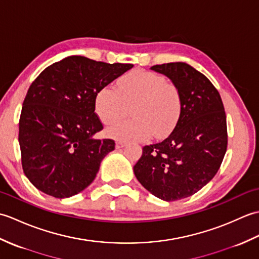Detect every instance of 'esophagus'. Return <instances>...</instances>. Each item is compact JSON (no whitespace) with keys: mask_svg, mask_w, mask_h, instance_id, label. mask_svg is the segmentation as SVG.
<instances>
[{"mask_svg":"<svg viewBox=\"0 0 259 259\" xmlns=\"http://www.w3.org/2000/svg\"><path fill=\"white\" fill-rule=\"evenodd\" d=\"M124 146H125V142L124 141H120V140L115 141V147H117V149H120V148H123Z\"/></svg>","mask_w":259,"mask_h":259,"instance_id":"34e87169","label":"esophagus"}]
</instances>
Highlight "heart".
I'll use <instances>...</instances> for the list:
<instances>
[{
	"instance_id": "1",
	"label": "heart",
	"mask_w": 259,
	"mask_h": 259,
	"mask_svg": "<svg viewBox=\"0 0 259 259\" xmlns=\"http://www.w3.org/2000/svg\"><path fill=\"white\" fill-rule=\"evenodd\" d=\"M132 108L133 119L118 121ZM96 110L103 123L110 124L107 135L120 141L146 140L167 136L177 123L181 111V93L163 75L134 71L117 82V90L104 87L98 92Z\"/></svg>"
}]
</instances>
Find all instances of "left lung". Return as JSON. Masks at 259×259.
<instances>
[{"label": "left lung", "mask_w": 259, "mask_h": 259, "mask_svg": "<svg viewBox=\"0 0 259 259\" xmlns=\"http://www.w3.org/2000/svg\"><path fill=\"white\" fill-rule=\"evenodd\" d=\"M181 93V111L166 139L142 148L134 172L153 196L175 201L199 191L217 174L227 150L226 113L207 76L185 62L153 65Z\"/></svg>", "instance_id": "8db88e82"}]
</instances>
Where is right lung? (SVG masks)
<instances>
[{"mask_svg":"<svg viewBox=\"0 0 259 259\" xmlns=\"http://www.w3.org/2000/svg\"><path fill=\"white\" fill-rule=\"evenodd\" d=\"M71 56L51 64L32 82L22 107L19 144L22 167L45 194L69 198L84 190L114 150L111 139H96L103 129L96 111L102 88L133 68Z\"/></svg>","mask_w":259,"mask_h":259,"instance_id":"obj_1","label":"right lung"}]
</instances>
